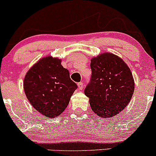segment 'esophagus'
<instances>
[{
  "mask_svg": "<svg viewBox=\"0 0 156 156\" xmlns=\"http://www.w3.org/2000/svg\"><path fill=\"white\" fill-rule=\"evenodd\" d=\"M78 89H80V90H82V89H83V83H82V82H80V83H78Z\"/></svg>",
  "mask_w": 156,
  "mask_h": 156,
  "instance_id": "34e87169",
  "label": "esophagus"
}]
</instances>
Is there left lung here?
<instances>
[{"label":"left lung","instance_id":"1","mask_svg":"<svg viewBox=\"0 0 156 156\" xmlns=\"http://www.w3.org/2000/svg\"><path fill=\"white\" fill-rule=\"evenodd\" d=\"M91 81L84 93L94 113L110 118L120 113L130 103L135 83L130 68L114 53H101L91 58Z\"/></svg>","mask_w":156,"mask_h":156}]
</instances>
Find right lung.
I'll list each match as a JSON object with an SVG mask.
<instances>
[{"instance_id":"add662e5","label":"right lung","mask_w":156,"mask_h":156,"mask_svg":"<svg viewBox=\"0 0 156 156\" xmlns=\"http://www.w3.org/2000/svg\"><path fill=\"white\" fill-rule=\"evenodd\" d=\"M62 59L51 55L40 58L26 73L25 94L32 106L49 118L59 116L67 108L77 85L69 78Z\"/></svg>"}]
</instances>
